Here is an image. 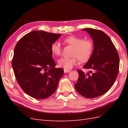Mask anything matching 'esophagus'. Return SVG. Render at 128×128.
<instances>
[{"instance_id": "1", "label": "esophagus", "mask_w": 128, "mask_h": 128, "mask_svg": "<svg viewBox=\"0 0 128 128\" xmlns=\"http://www.w3.org/2000/svg\"><path fill=\"white\" fill-rule=\"evenodd\" d=\"M70 70H68V69H64V73L69 72H70Z\"/></svg>"}]
</instances>
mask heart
<instances>
[{"label": "heart", "mask_w": 128, "mask_h": 128, "mask_svg": "<svg viewBox=\"0 0 128 128\" xmlns=\"http://www.w3.org/2000/svg\"><path fill=\"white\" fill-rule=\"evenodd\" d=\"M63 42L74 48L72 53V56H74L61 58L58 61L59 67L70 69L78 64L79 60L81 62H86L90 59L94 49V44L91 40H83L80 37L70 35L64 38ZM51 50L54 56L61 55V46L58 42H53L51 45Z\"/></svg>", "instance_id": "b5f03b06"}]
</instances>
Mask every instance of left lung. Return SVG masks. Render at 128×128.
<instances>
[{
    "label": "left lung",
    "mask_w": 128,
    "mask_h": 128,
    "mask_svg": "<svg viewBox=\"0 0 128 128\" xmlns=\"http://www.w3.org/2000/svg\"><path fill=\"white\" fill-rule=\"evenodd\" d=\"M82 30L90 34L94 48L90 59L83 66L90 71L84 73L82 70H77L79 77L75 88L84 97L94 98L104 94L113 86L118 72L119 56L107 34L92 28Z\"/></svg>",
    "instance_id": "8db88e82"
}]
</instances>
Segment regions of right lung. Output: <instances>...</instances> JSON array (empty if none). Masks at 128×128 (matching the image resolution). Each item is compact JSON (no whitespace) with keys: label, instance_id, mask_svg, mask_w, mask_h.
<instances>
[{"label":"right lung","instance_id":"obj_1","mask_svg":"<svg viewBox=\"0 0 128 128\" xmlns=\"http://www.w3.org/2000/svg\"><path fill=\"white\" fill-rule=\"evenodd\" d=\"M61 36L32 31L18 40L14 50L12 67L18 84L32 98L44 99L56 91L64 69L55 68L51 45Z\"/></svg>","mask_w":128,"mask_h":128}]
</instances>
